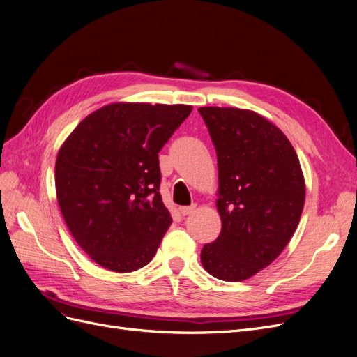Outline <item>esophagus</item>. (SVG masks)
<instances>
[{"mask_svg": "<svg viewBox=\"0 0 357 357\" xmlns=\"http://www.w3.org/2000/svg\"><path fill=\"white\" fill-rule=\"evenodd\" d=\"M195 208H197V205H190V207H180L178 213L181 215H189V214H192L193 211H195Z\"/></svg>", "mask_w": 357, "mask_h": 357, "instance_id": "1", "label": "esophagus"}]
</instances>
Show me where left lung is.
Masks as SVG:
<instances>
[{"label": "left lung", "instance_id": "1", "mask_svg": "<svg viewBox=\"0 0 357 357\" xmlns=\"http://www.w3.org/2000/svg\"><path fill=\"white\" fill-rule=\"evenodd\" d=\"M218 153L222 231L205 244V271L243 282L274 262L294 236L305 180L294 146L264 116L234 107L198 109Z\"/></svg>", "mask_w": 357, "mask_h": 357}]
</instances>
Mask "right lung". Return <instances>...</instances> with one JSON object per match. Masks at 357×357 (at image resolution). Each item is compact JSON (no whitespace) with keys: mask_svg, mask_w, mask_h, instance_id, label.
Returning <instances> with one entry per match:
<instances>
[{"mask_svg":"<svg viewBox=\"0 0 357 357\" xmlns=\"http://www.w3.org/2000/svg\"><path fill=\"white\" fill-rule=\"evenodd\" d=\"M192 105L113 102L86 116L61 146L55 186L71 235L114 273L146 266L172 223L159 193L158 153Z\"/></svg>","mask_w":357,"mask_h":357,"instance_id":"right-lung-1","label":"right lung"}]
</instances>
